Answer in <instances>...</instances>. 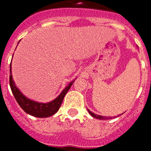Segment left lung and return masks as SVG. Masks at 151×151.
<instances>
[{
    "label": "left lung",
    "instance_id": "1",
    "mask_svg": "<svg viewBox=\"0 0 151 151\" xmlns=\"http://www.w3.org/2000/svg\"><path fill=\"white\" fill-rule=\"evenodd\" d=\"M88 111H89V114H90L92 116V117H95V118L99 119V120H107V118H108V117H104V116H101V115H98V114H94L93 112L90 111L89 109H88Z\"/></svg>",
    "mask_w": 151,
    "mask_h": 151
}]
</instances>
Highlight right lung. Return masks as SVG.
<instances>
[{"label":"right lung","instance_id":"1","mask_svg":"<svg viewBox=\"0 0 151 151\" xmlns=\"http://www.w3.org/2000/svg\"><path fill=\"white\" fill-rule=\"evenodd\" d=\"M11 64H10V74H11ZM73 83V81L71 82L62 91V93L53 101L47 103V104H41V103L35 102V101H31V100L25 98L14 85L12 76V75L9 76L10 87H11L12 92L17 102L18 103L20 106L24 110V111H25L27 114H31V115L37 117H47L57 112L58 110L60 108L61 105H62V103L63 101L65 95L68 92L70 88L71 87Z\"/></svg>","mask_w":151,"mask_h":151}]
</instances>
